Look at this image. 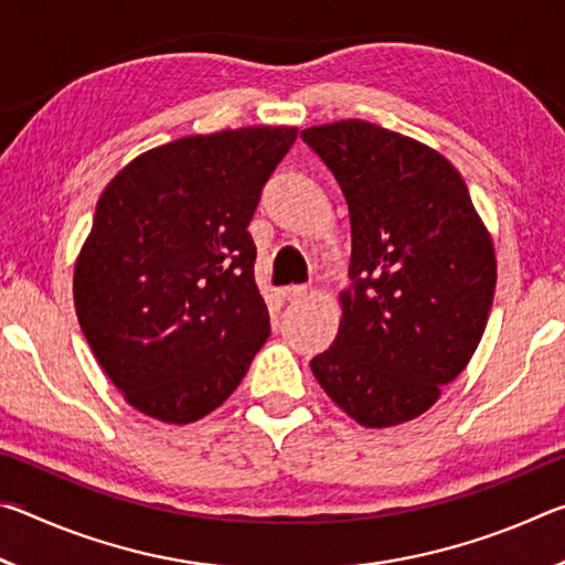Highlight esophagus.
<instances>
[{"label": "esophagus", "instance_id": "1", "mask_svg": "<svg viewBox=\"0 0 565 565\" xmlns=\"http://www.w3.org/2000/svg\"><path fill=\"white\" fill-rule=\"evenodd\" d=\"M306 294V286H296V284H291V286H284L281 289V296H284V301H294V299H301V296Z\"/></svg>", "mask_w": 565, "mask_h": 565}]
</instances>
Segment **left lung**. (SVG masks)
<instances>
[{"instance_id":"1","label":"left lung","mask_w":565,"mask_h":565,"mask_svg":"<svg viewBox=\"0 0 565 565\" xmlns=\"http://www.w3.org/2000/svg\"><path fill=\"white\" fill-rule=\"evenodd\" d=\"M347 196L351 286L311 371L366 428L431 408L468 366L495 291V252L446 157L371 121L301 131Z\"/></svg>"}]
</instances>
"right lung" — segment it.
Here are the masks:
<instances>
[{"mask_svg": "<svg viewBox=\"0 0 565 565\" xmlns=\"http://www.w3.org/2000/svg\"><path fill=\"white\" fill-rule=\"evenodd\" d=\"M296 127L196 134L149 149L102 191L74 306L127 404L191 424L234 394L269 339L246 232Z\"/></svg>", "mask_w": 565, "mask_h": 565, "instance_id": "right-lung-1", "label": "right lung"}]
</instances>
